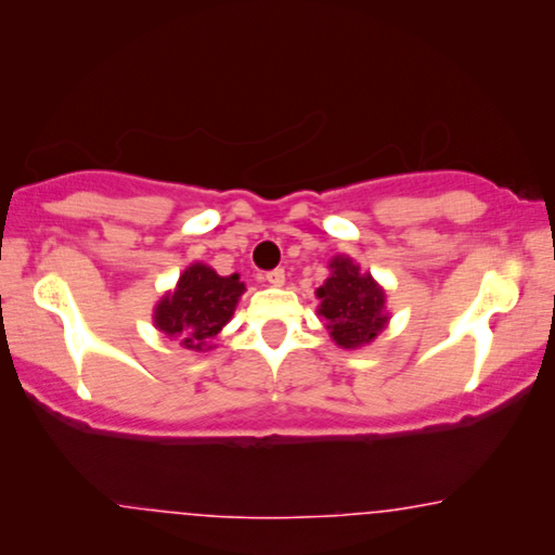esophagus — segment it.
Instances as JSON below:
<instances>
[{
	"label": "esophagus",
	"mask_w": 555,
	"mask_h": 555,
	"mask_svg": "<svg viewBox=\"0 0 555 555\" xmlns=\"http://www.w3.org/2000/svg\"><path fill=\"white\" fill-rule=\"evenodd\" d=\"M266 282H269L271 286H282L284 284V269H273L266 273Z\"/></svg>",
	"instance_id": "obj_1"
}]
</instances>
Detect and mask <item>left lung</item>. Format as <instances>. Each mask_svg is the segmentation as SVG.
I'll return each instance as SVG.
<instances>
[{
  "mask_svg": "<svg viewBox=\"0 0 555 555\" xmlns=\"http://www.w3.org/2000/svg\"><path fill=\"white\" fill-rule=\"evenodd\" d=\"M331 276L315 292L318 315L341 349L372 344L387 325L385 292L370 273L359 271L351 258L336 256L328 263Z\"/></svg>",
  "mask_w": 555,
  "mask_h": 555,
  "instance_id": "1",
  "label": "left lung"
}]
</instances>
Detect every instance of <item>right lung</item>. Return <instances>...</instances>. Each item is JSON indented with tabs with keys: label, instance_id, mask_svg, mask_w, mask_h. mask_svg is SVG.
Masks as SVG:
<instances>
[{
	"label": "right lung",
	"instance_id": "1",
	"mask_svg": "<svg viewBox=\"0 0 555 555\" xmlns=\"http://www.w3.org/2000/svg\"><path fill=\"white\" fill-rule=\"evenodd\" d=\"M243 292L237 273L219 276L211 266L193 263L180 273L176 289L157 302L155 328L191 351L211 349L209 341L230 323Z\"/></svg>",
	"mask_w": 555,
	"mask_h": 555
}]
</instances>
